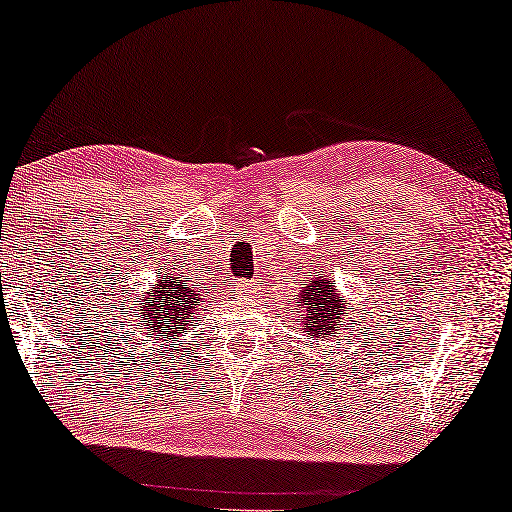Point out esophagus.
Instances as JSON below:
<instances>
[{
	"instance_id": "esophagus-1",
	"label": "esophagus",
	"mask_w": 512,
	"mask_h": 512,
	"mask_svg": "<svg viewBox=\"0 0 512 512\" xmlns=\"http://www.w3.org/2000/svg\"><path fill=\"white\" fill-rule=\"evenodd\" d=\"M254 283L249 281H238V283H231V292L236 294V297H249V294H254Z\"/></svg>"
}]
</instances>
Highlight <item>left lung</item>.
I'll list each match as a JSON object with an SVG mask.
<instances>
[{
	"mask_svg": "<svg viewBox=\"0 0 512 512\" xmlns=\"http://www.w3.org/2000/svg\"><path fill=\"white\" fill-rule=\"evenodd\" d=\"M294 306L301 312V330L306 337L321 339V342H330V339L342 335V328L346 324L348 315L353 308L346 303L342 294L337 292L335 281L330 276L317 274L315 279L306 283V288L297 292V301Z\"/></svg>",
	"mask_w": 512,
	"mask_h": 512,
	"instance_id": "obj_1",
	"label": "left lung"
}]
</instances>
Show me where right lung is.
I'll return each instance as SVG.
<instances>
[{"label":"right lung","mask_w":512,"mask_h":512,"mask_svg":"<svg viewBox=\"0 0 512 512\" xmlns=\"http://www.w3.org/2000/svg\"><path fill=\"white\" fill-rule=\"evenodd\" d=\"M204 294L195 288H186L182 276L161 274L157 276L155 288L143 292L132 306L139 310V321L161 342H175L177 337L188 333L193 321L200 315Z\"/></svg>","instance_id":"add662e5"}]
</instances>
